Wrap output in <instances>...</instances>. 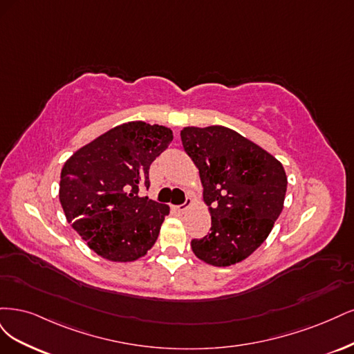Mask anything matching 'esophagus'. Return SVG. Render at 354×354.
Instances as JSON below:
<instances>
[{
	"label": "esophagus",
	"instance_id": "obj_1",
	"mask_svg": "<svg viewBox=\"0 0 354 354\" xmlns=\"http://www.w3.org/2000/svg\"><path fill=\"white\" fill-rule=\"evenodd\" d=\"M191 204H192V201H191V198H187L185 200V203L184 204H180V206H176L175 209L178 210V212H180V213H184V212H187L189 207H191Z\"/></svg>",
	"mask_w": 354,
	"mask_h": 354
}]
</instances>
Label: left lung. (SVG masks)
I'll use <instances>...</instances> for the list:
<instances>
[{
	"label": "left lung",
	"instance_id": "8db88e82",
	"mask_svg": "<svg viewBox=\"0 0 354 354\" xmlns=\"http://www.w3.org/2000/svg\"><path fill=\"white\" fill-rule=\"evenodd\" d=\"M185 153L198 169L210 234L192 239L204 263L226 268L265 243L283 209L287 175L282 163L238 132L219 127L180 131Z\"/></svg>",
	"mask_w": 354,
	"mask_h": 354
}]
</instances>
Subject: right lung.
<instances>
[{"instance_id": "obj_1", "label": "right lung", "mask_w": 354, "mask_h": 354, "mask_svg": "<svg viewBox=\"0 0 354 354\" xmlns=\"http://www.w3.org/2000/svg\"><path fill=\"white\" fill-rule=\"evenodd\" d=\"M174 140L170 128L122 123L67 158L59 197L66 219L102 259L128 263L147 254L170 209L141 197L148 170Z\"/></svg>"}]
</instances>
